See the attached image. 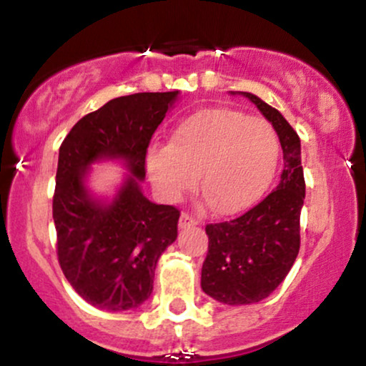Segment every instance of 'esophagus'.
I'll list each match as a JSON object with an SVG mask.
<instances>
[{"label": "esophagus", "instance_id": "34e87169", "mask_svg": "<svg viewBox=\"0 0 366 366\" xmlns=\"http://www.w3.org/2000/svg\"><path fill=\"white\" fill-rule=\"evenodd\" d=\"M191 225H197V218L189 215L187 212H184L179 218V227L180 229H186V227H191Z\"/></svg>", "mask_w": 366, "mask_h": 366}]
</instances>
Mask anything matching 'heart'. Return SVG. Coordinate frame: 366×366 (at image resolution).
<instances>
[{"label": "heart", "instance_id": "obj_1", "mask_svg": "<svg viewBox=\"0 0 366 366\" xmlns=\"http://www.w3.org/2000/svg\"><path fill=\"white\" fill-rule=\"evenodd\" d=\"M279 154V136L267 119L215 107L179 122L170 144H151L146 167L167 201L180 199L199 175L201 192L217 212L234 215L267 189Z\"/></svg>", "mask_w": 366, "mask_h": 366}]
</instances>
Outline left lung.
I'll return each mask as SVG.
<instances>
[{"label": "left lung", "mask_w": 366, "mask_h": 366, "mask_svg": "<svg viewBox=\"0 0 366 366\" xmlns=\"http://www.w3.org/2000/svg\"><path fill=\"white\" fill-rule=\"evenodd\" d=\"M272 122L284 151L277 189L244 215L208 224V254L201 289L224 305H251L270 296L300 253V217L305 201L301 142L275 108L251 92H241Z\"/></svg>", "instance_id": "1"}]
</instances>
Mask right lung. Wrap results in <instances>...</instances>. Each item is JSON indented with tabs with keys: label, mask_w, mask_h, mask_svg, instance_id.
Here are the masks:
<instances>
[{
	"label": "right lung",
	"mask_w": 366,
	"mask_h": 366,
	"mask_svg": "<svg viewBox=\"0 0 366 366\" xmlns=\"http://www.w3.org/2000/svg\"><path fill=\"white\" fill-rule=\"evenodd\" d=\"M179 91L120 96L82 117L60 146L53 220L63 275L87 303L124 312L153 291L158 258L177 239L180 212L141 192L146 153ZM99 157H122L129 176L112 204L92 200L83 177Z\"/></svg>",
	"instance_id": "1"
}]
</instances>
